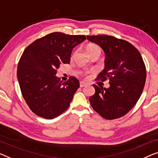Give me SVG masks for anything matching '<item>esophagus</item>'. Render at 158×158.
I'll return each instance as SVG.
<instances>
[{
  "mask_svg": "<svg viewBox=\"0 0 158 158\" xmlns=\"http://www.w3.org/2000/svg\"><path fill=\"white\" fill-rule=\"evenodd\" d=\"M79 84H80V87H84V86H85L87 84L84 81H80Z\"/></svg>",
  "mask_w": 158,
  "mask_h": 158,
  "instance_id": "1",
  "label": "esophagus"
}]
</instances>
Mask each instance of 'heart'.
<instances>
[{
	"mask_svg": "<svg viewBox=\"0 0 158 158\" xmlns=\"http://www.w3.org/2000/svg\"><path fill=\"white\" fill-rule=\"evenodd\" d=\"M86 52L89 54V56L91 55L94 54H101V48L99 47V46L97 45V44H88L87 46H86ZM75 54H76V53H74L72 55V58H74ZM89 73V72H86L84 73V75H86Z\"/></svg>",
	"mask_w": 158,
	"mask_h": 158,
	"instance_id": "obj_1",
	"label": "heart"
}]
</instances>
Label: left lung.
Here are the masks:
<instances>
[{
	"mask_svg": "<svg viewBox=\"0 0 158 158\" xmlns=\"http://www.w3.org/2000/svg\"><path fill=\"white\" fill-rule=\"evenodd\" d=\"M87 39L105 52V68L97 79H108L110 85L103 88L93 84L91 105L106 119L123 117L136 104L145 86L146 68L140 53L128 41L112 35H87Z\"/></svg>",
	"mask_w": 158,
	"mask_h": 158,
	"instance_id": "8db88e82",
	"label": "left lung"
}]
</instances>
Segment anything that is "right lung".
<instances>
[{
  "instance_id": "1",
  "label": "right lung",
  "mask_w": 158,
  "mask_h": 158,
  "mask_svg": "<svg viewBox=\"0 0 158 158\" xmlns=\"http://www.w3.org/2000/svg\"><path fill=\"white\" fill-rule=\"evenodd\" d=\"M86 39L84 35L54 32L40 38L24 50L17 67L22 96L37 116L52 119L67 110L79 80L69 77L62 82L56 74L63 64H69L74 47Z\"/></svg>"
}]
</instances>
